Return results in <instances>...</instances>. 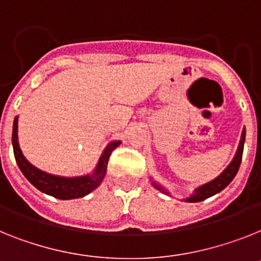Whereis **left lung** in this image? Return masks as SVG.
<instances>
[{"mask_svg": "<svg viewBox=\"0 0 261 261\" xmlns=\"http://www.w3.org/2000/svg\"><path fill=\"white\" fill-rule=\"evenodd\" d=\"M244 141H246V130L243 131L242 134V139H240V143H239V148H238V152H236L235 158H233V161L229 163V166L225 168L224 171L222 174L219 175L218 178H215L214 180H211L210 183L204 186H200L199 188L195 190V194L192 196H190L188 199H186L187 201L190 203H196V201H201V200H205L207 198L212 196V195L218 194L222 190H224L227 186L229 185L232 181V179L235 178V175L238 174L239 171V167H240V163H242V156H243V148H244ZM158 190H162V187L159 186L154 185Z\"/></svg>", "mask_w": 261, "mask_h": 261, "instance_id": "left-lung-1", "label": "left lung"}]
</instances>
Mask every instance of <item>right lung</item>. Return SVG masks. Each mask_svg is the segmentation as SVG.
I'll list each match as a JSON object with an SVG mask.
<instances>
[{
	"instance_id": "right-lung-1",
	"label": "right lung",
	"mask_w": 261,
	"mask_h": 261,
	"mask_svg": "<svg viewBox=\"0 0 261 261\" xmlns=\"http://www.w3.org/2000/svg\"><path fill=\"white\" fill-rule=\"evenodd\" d=\"M17 128H18V118H15L14 123H13L12 142L15 162L18 164L19 170L25 175V178L34 187L38 188L39 191L51 195V196L61 199V200L82 198V196L87 195L93 190H95L100 185V181L103 180L105 175H106L107 163H109L111 152L120 144V142L118 141L113 142V143L107 146L102 156H100L99 163H98L97 170L94 171V174L87 175V176H80V178H60V176H54V175L39 171L38 168L33 167L32 164L26 161L21 150H19Z\"/></svg>"
}]
</instances>
